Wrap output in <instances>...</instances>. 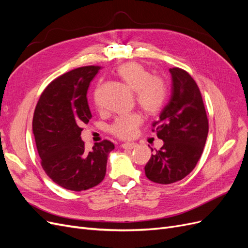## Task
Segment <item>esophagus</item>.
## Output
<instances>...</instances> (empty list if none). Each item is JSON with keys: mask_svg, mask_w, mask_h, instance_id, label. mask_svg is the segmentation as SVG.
I'll list each match as a JSON object with an SVG mask.
<instances>
[{"mask_svg": "<svg viewBox=\"0 0 248 248\" xmlns=\"http://www.w3.org/2000/svg\"><path fill=\"white\" fill-rule=\"evenodd\" d=\"M137 147H138V145L136 144V142H124V144H122V148L128 149V150L134 149V148H137Z\"/></svg>", "mask_w": 248, "mask_h": 248, "instance_id": "obj_1", "label": "esophagus"}]
</instances>
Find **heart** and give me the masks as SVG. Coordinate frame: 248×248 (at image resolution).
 Here are the masks:
<instances>
[{"mask_svg": "<svg viewBox=\"0 0 248 248\" xmlns=\"http://www.w3.org/2000/svg\"><path fill=\"white\" fill-rule=\"evenodd\" d=\"M117 76L124 85L134 92L136 101L148 116H156L162 110L167 100L168 90L166 81L158 76H153L144 65L137 62H127L118 67ZM94 101L99 107L95 93ZM142 122L138 112L118 116L109 126V131L119 139L129 140L137 134Z\"/></svg>", "mask_w": 248, "mask_h": 248, "instance_id": "heart-1", "label": "heart"}]
</instances>
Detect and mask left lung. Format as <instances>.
I'll return each instance as SVG.
<instances>
[{
  "label": "left lung",
  "mask_w": 248,
  "mask_h": 248,
  "mask_svg": "<svg viewBox=\"0 0 248 248\" xmlns=\"http://www.w3.org/2000/svg\"><path fill=\"white\" fill-rule=\"evenodd\" d=\"M171 94L152 131L164 141L145 167L152 182L180 181L196 168L209 131L207 112L197 82L184 69L170 68ZM153 151V149H152Z\"/></svg>",
  "instance_id": "left-lung-1"
}]
</instances>
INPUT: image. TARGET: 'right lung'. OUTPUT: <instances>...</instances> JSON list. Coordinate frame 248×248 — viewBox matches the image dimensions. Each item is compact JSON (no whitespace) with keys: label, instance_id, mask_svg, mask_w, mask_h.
Returning <instances> with one entry per match:
<instances>
[{"label":"right lung","instance_id":"right-lung-1","mask_svg":"<svg viewBox=\"0 0 248 248\" xmlns=\"http://www.w3.org/2000/svg\"><path fill=\"white\" fill-rule=\"evenodd\" d=\"M101 66H84L57 78L37 102L33 132L41 167L58 185L81 191L98 185L107 172L108 156L115 145L103 140L85 149L82 126L92 118L87 93Z\"/></svg>","mask_w":248,"mask_h":248}]
</instances>
